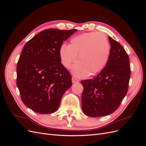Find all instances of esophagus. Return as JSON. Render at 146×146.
I'll return each mask as SVG.
<instances>
[{"instance_id": "esophagus-1", "label": "esophagus", "mask_w": 146, "mask_h": 146, "mask_svg": "<svg viewBox=\"0 0 146 146\" xmlns=\"http://www.w3.org/2000/svg\"><path fill=\"white\" fill-rule=\"evenodd\" d=\"M79 82V80L78 79H77L76 77H72V82L73 83H77V82Z\"/></svg>"}]
</instances>
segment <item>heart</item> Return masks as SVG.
<instances>
[{
    "label": "heart",
    "instance_id": "obj_1",
    "mask_svg": "<svg viewBox=\"0 0 146 146\" xmlns=\"http://www.w3.org/2000/svg\"><path fill=\"white\" fill-rule=\"evenodd\" d=\"M110 45L105 34L85 33L70 39L69 46L63 44L59 49L61 62L66 69L72 68V73L79 77L94 76L101 71L109 58Z\"/></svg>",
    "mask_w": 146,
    "mask_h": 146
}]
</instances>
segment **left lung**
Segmentation results:
<instances>
[{
    "label": "left lung",
    "mask_w": 146,
    "mask_h": 146,
    "mask_svg": "<svg viewBox=\"0 0 146 146\" xmlns=\"http://www.w3.org/2000/svg\"><path fill=\"white\" fill-rule=\"evenodd\" d=\"M109 58L94 78L82 80V107L90 117H101L114 112L127 93L130 77L129 57L121 44L110 36Z\"/></svg>",
    "instance_id": "obj_1"
}]
</instances>
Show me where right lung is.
<instances>
[{
    "mask_svg": "<svg viewBox=\"0 0 146 146\" xmlns=\"http://www.w3.org/2000/svg\"><path fill=\"white\" fill-rule=\"evenodd\" d=\"M77 31L46 29L24 46L17 64L16 85L23 103L33 111L54 113L71 86V76L61 63L59 49Z\"/></svg>",
    "mask_w": 146,
    "mask_h": 146,
    "instance_id": "obj_1",
    "label": "right lung"
}]
</instances>
